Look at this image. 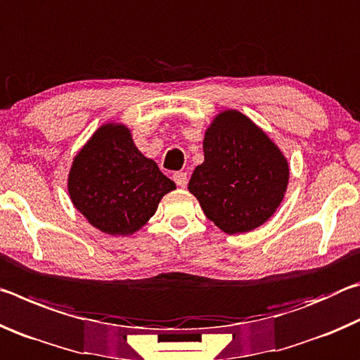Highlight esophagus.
<instances>
[{"label":"esophagus","instance_id":"esophagus-1","mask_svg":"<svg viewBox=\"0 0 360 360\" xmlns=\"http://www.w3.org/2000/svg\"><path fill=\"white\" fill-rule=\"evenodd\" d=\"M173 179H174V182L179 187H186L187 186V181H188L187 179V173H184V172H176L173 174Z\"/></svg>","mask_w":360,"mask_h":360}]
</instances>
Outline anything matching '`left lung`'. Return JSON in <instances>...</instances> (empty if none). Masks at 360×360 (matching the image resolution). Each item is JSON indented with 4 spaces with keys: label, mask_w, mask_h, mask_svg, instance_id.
<instances>
[{
    "label": "left lung",
    "mask_w": 360,
    "mask_h": 360,
    "mask_svg": "<svg viewBox=\"0 0 360 360\" xmlns=\"http://www.w3.org/2000/svg\"><path fill=\"white\" fill-rule=\"evenodd\" d=\"M203 152L188 191L210 221L235 235L273 216L288 188V160L251 119L231 109L219 114L206 130Z\"/></svg>",
    "instance_id": "left-lung-1"
}]
</instances>
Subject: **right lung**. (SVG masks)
Wrapping results in <instances>:
<instances>
[{
	"label": "right lung",
	"mask_w": 360,
	"mask_h": 360,
	"mask_svg": "<svg viewBox=\"0 0 360 360\" xmlns=\"http://www.w3.org/2000/svg\"><path fill=\"white\" fill-rule=\"evenodd\" d=\"M157 163L146 158L124 125L100 127L72 162L68 192L85 219L109 235H131L174 191Z\"/></svg>",
	"instance_id": "right-lung-1"
}]
</instances>
